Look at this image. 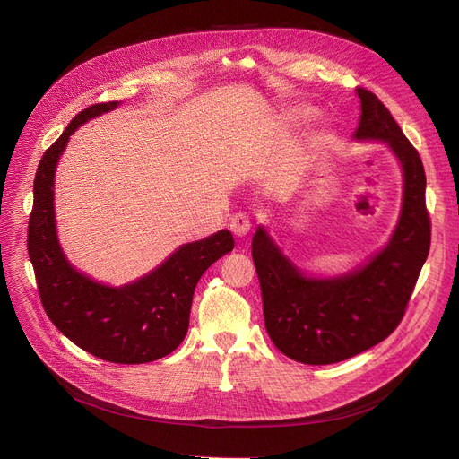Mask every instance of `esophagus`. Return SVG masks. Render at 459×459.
<instances>
[{
  "mask_svg": "<svg viewBox=\"0 0 459 459\" xmlns=\"http://www.w3.org/2000/svg\"><path fill=\"white\" fill-rule=\"evenodd\" d=\"M230 230L238 238H246L251 230V217L247 213H236L230 220Z\"/></svg>",
  "mask_w": 459,
  "mask_h": 459,
  "instance_id": "34e87169",
  "label": "esophagus"
}]
</instances>
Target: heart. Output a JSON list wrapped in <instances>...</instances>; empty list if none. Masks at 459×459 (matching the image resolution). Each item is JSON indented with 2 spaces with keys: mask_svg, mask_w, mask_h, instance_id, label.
<instances>
[{
  "mask_svg": "<svg viewBox=\"0 0 459 459\" xmlns=\"http://www.w3.org/2000/svg\"><path fill=\"white\" fill-rule=\"evenodd\" d=\"M315 115H316V111L312 109L310 106H305V104H298V106H292V108H288V109L282 111L284 123L288 126H292V128L310 123V120L315 118Z\"/></svg>",
  "mask_w": 459,
  "mask_h": 459,
  "instance_id": "obj_1",
  "label": "heart"
}]
</instances>
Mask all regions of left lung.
I'll return each instance as SVG.
<instances>
[{
    "mask_svg": "<svg viewBox=\"0 0 459 459\" xmlns=\"http://www.w3.org/2000/svg\"><path fill=\"white\" fill-rule=\"evenodd\" d=\"M353 139L387 144L400 163L402 208L391 238L357 268L308 275L286 256L266 225L253 234L264 322L272 342L303 365H333L379 344L400 324L429 251L426 175L419 152L377 96L357 89Z\"/></svg>",
    "mask_w": 459,
    "mask_h": 459,
    "instance_id": "1",
    "label": "left lung"
}]
</instances>
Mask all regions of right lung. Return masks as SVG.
Masks as SVG:
<instances>
[{
	"label": "right lung",
	"mask_w": 459,
	"mask_h": 459,
	"mask_svg": "<svg viewBox=\"0 0 459 459\" xmlns=\"http://www.w3.org/2000/svg\"><path fill=\"white\" fill-rule=\"evenodd\" d=\"M120 102L96 104L78 113L37 167L28 251L48 318L68 341L118 365H141L175 351L189 325L193 292L215 260L234 249L230 230L175 249L143 277L111 286L94 281L66 258L56 223V171L70 135Z\"/></svg>",
	"instance_id": "right-lung-1"
}]
</instances>
